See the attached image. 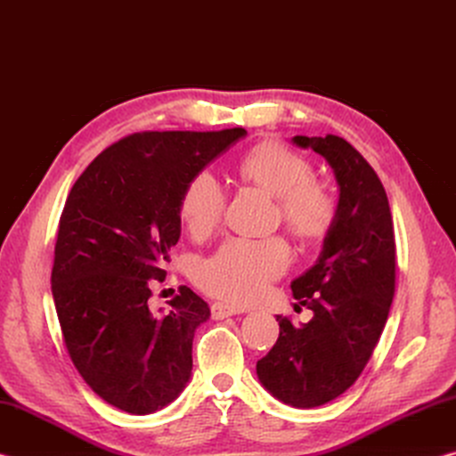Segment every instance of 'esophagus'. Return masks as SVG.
Returning a JSON list of instances; mask_svg holds the SVG:
<instances>
[{
  "mask_svg": "<svg viewBox=\"0 0 456 456\" xmlns=\"http://www.w3.org/2000/svg\"><path fill=\"white\" fill-rule=\"evenodd\" d=\"M211 314L215 320H225V318H231V315H237V314H243L241 307L237 305H231V304H213L211 305Z\"/></svg>",
  "mask_w": 456,
  "mask_h": 456,
  "instance_id": "1",
  "label": "esophagus"
}]
</instances>
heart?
I'll return each mask as SVG.
<instances>
[{
	"label": "heart",
	"instance_id": "b5f03b06",
	"mask_svg": "<svg viewBox=\"0 0 456 456\" xmlns=\"http://www.w3.org/2000/svg\"><path fill=\"white\" fill-rule=\"evenodd\" d=\"M239 175L277 199L281 219L302 241H320L334 227L338 203L328 184L312 179L314 167L304 154L281 142H259L239 163ZM225 211V191L209 173H200L184 189L181 219L192 237L213 233ZM289 265V247L281 239H229L209 259L200 261L195 280L205 291L229 302L259 297L267 283Z\"/></svg>",
	"mask_w": 456,
	"mask_h": 456
}]
</instances>
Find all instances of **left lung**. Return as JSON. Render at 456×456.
I'll return each mask as SVG.
<instances>
[{
    "label": "left lung",
    "instance_id": "1",
    "mask_svg": "<svg viewBox=\"0 0 456 456\" xmlns=\"http://www.w3.org/2000/svg\"><path fill=\"white\" fill-rule=\"evenodd\" d=\"M328 160L338 183V215L315 264L291 281L314 312L293 326L277 315L280 338L257 362V378L283 404L314 408L344 395L368 364L395 297V227L374 168L344 138L293 136Z\"/></svg>",
    "mask_w": 456,
    "mask_h": 456
}]
</instances>
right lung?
Returning a JSON list of instances; mask_svg holds the SVG:
<instances>
[{
    "label": "right lung",
    "instance_id": "1",
    "mask_svg": "<svg viewBox=\"0 0 456 456\" xmlns=\"http://www.w3.org/2000/svg\"><path fill=\"white\" fill-rule=\"evenodd\" d=\"M245 134H130L100 152L66 199L53 304L76 370L120 411L157 412L191 380L192 338L211 318L209 305L183 285L168 312L152 314L149 285L167 275L187 184Z\"/></svg>",
    "mask_w": 456,
    "mask_h": 456
}]
</instances>
